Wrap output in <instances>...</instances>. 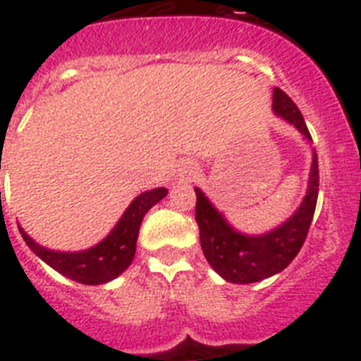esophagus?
<instances>
[{"instance_id":"34e87169","label":"esophagus","mask_w":361,"mask_h":361,"mask_svg":"<svg viewBox=\"0 0 361 361\" xmlns=\"http://www.w3.org/2000/svg\"><path fill=\"white\" fill-rule=\"evenodd\" d=\"M196 174H198V169H196L195 163H190V161H187V163H181V166L178 169V178L183 181L195 180Z\"/></svg>"}]
</instances>
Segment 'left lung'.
Wrapping results in <instances>:
<instances>
[{
	"mask_svg": "<svg viewBox=\"0 0 361 361\" xmlns=\"http://www.w3.org/2000/svg\"><path fill=\"white\" fill-rule=\"evenodd\" d=\"M272 111L293 124L307 140L312 135L289 96L282 89L272 90ZM196 192V222L200 228V245L207 263L231 283H254L282 272L295 259L312 224L319 196V163L313 150L312 171L302 204L282 226L263 235H245L233 230L226 219L215 209L200 189Z\"/></svg>",
	"mask_w": 361,
	"mask_h": 361,
	"instance_id": "1",
	"label": "left lung"
}]
</instances>
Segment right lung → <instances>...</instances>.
Returning a JSON list of instances; mask_svg holds the SVG:
<instances>
[{"label": "right lung", "mask_w": 361, "mask_h": 361, "mask_svg": "<svg viewBox=\"0 0 361 361\" xmlns=\"http://www.w3.org/2000/svg\"><path fill=\"white\" fill-rule=\"evenodd\" d=\"M166 192L169 190L165 187H157L137 196L130 207L124 211V215L120 216V221L111 230L109 235L89 250L55 252L40 247L18 226L20 233L25 245L51 269L74 282L85 283V286H99L120 276L131 265L135 250H137L140 222L150 207L165 198Z\"/></svg>", "instance_id": "1"}]
</instances>
